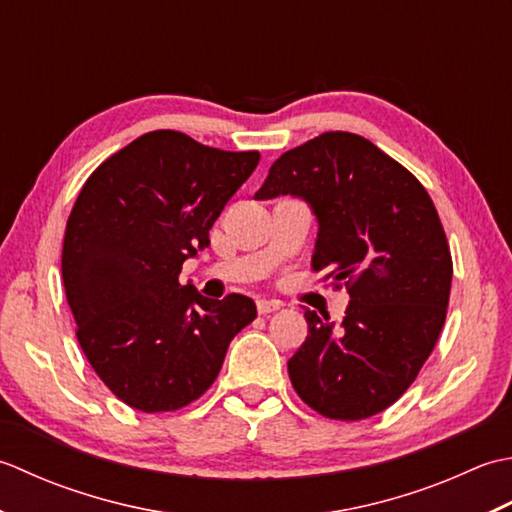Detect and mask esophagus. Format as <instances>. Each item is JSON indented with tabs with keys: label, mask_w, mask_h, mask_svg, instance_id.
<instances>
[{
	"label": "esophagus",
	"mask_w": 512,
	"mask_h": 512,
	"mask_svg": "<svg viewBox=\"0 0 512 512\" xmlns=\"http://www.w3.org/2000/svg\"><path fill=\"white\" fill-rule=\"evenodd\" d=\"M256 307H258V314L265 316V314H271V311H278V309H280V302H278V300L260 298V300L256 302Z\"/></svg>",
	"instance_id": "obj_1"
}]
</instances>
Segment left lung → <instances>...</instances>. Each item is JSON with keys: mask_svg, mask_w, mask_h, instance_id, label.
Masks as SVG:
<instances>
[{"mask_svg": "<svg viewBox=\"0 0 512 512\" xmlns=\"http://www.w3.org/2000/svg\"><path fill=\"white\" fill-rule=\"evenodd\" d=\"M294 196L318 221L316 271L349 287L340 320L305 311L296 393L331 420H364L409 389L446 320L453 263L422 183L351 132H325L269 168L256 201Z\"/></svg>", "mask_w": 512, "mask_h": 512, "instance_id": "8db88e82", "label": "left lung"}]
</instances>
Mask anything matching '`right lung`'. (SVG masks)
Returning a JSON list of instances; mask_svg holds the SVG:
<instances>
[{
    "instance_id": "add662e5",
    "label": "right lung",
    "mask_w": 512,
    "mask_h": 512,
    "mask_svg": "<svg viewBox=\"0 0 512 512\" xmlns=\"http://www.w3.org/2000/svg\"><path fill=\"white\" fill-rule=\"evenodd\" d=\"M258 159L156 130L81 187L61 252L66 298L92 369L132 409L176 411L201 398L256 318L252 298H205L181 285V269L210 247L214 221Z\"/></svg>"
}]
</instances>
